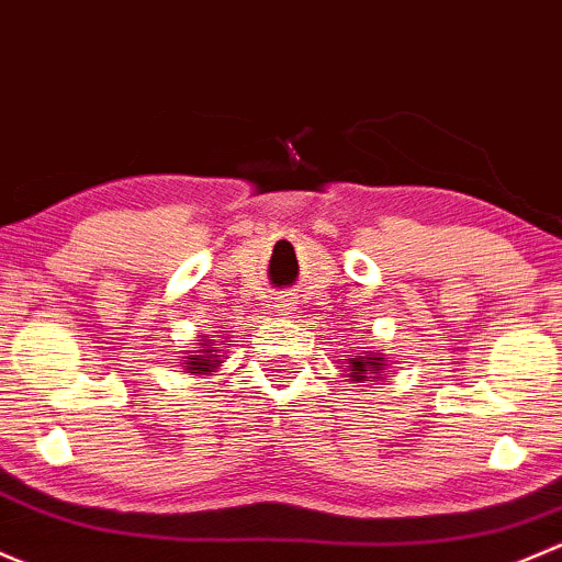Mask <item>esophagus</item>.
I'll use <instances>...</instances> for the list:
<instances>
[{
  "mask_svg": "<svg viewBox=\"0 0 562 562\" xmlns=\"http://www.w3.org/2000/svg\"><path fill=\"white\" fill-rule=\"evenodd\" d=\"M294 305H297V303H294L292 297H279V300H276V314L283 316V319H289V316L294 314Z\"/></svg>",
  "mask_w": 562,
  "mask_h": 562,
  "instance_id": "34e87169",
  "label": "esophagus"
}]
</instances>
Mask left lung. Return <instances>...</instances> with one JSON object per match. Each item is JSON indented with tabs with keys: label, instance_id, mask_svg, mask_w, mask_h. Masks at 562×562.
<instances>
[{
	"label": "left lung",
	"instance_id": "1",
	"mask_svg": "<svg viewBox=\"0 0 562 562\" xmlns=\"http://www.w3.org/2000/svg\"><path fill=\"white\" fill-rule=\"evenodd\" d=\"M346 379L355 384H366V381H379L386 373V357L379 351H362V355H349L344 362Z\"/></svg>",
	"mask_w": 562,
	"mask_h": 562
}]
</instances>
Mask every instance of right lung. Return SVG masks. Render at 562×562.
<instances>
[{"instance_id":"add662e5","label":"right lung","mask_w":562,"mask_h":562,"mask_svg":"<svg viewBox=\"0 0 562 562\" xmlns=\"http://www.w3.org/2000/svg\"><path fill=\"white\" fill-rule=\"evenodd\" d=\"M222 335H227V329H222ZM202 344H196L194 351H189L181 360L183 373L189 375H216L222 362L227 360V351L233 346L229 338H211V335H200Z\"/></svg>"}]
</instances>
